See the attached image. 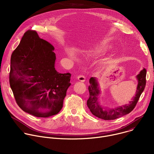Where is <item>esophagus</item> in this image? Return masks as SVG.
Wrapping results in <instances>:
<instances>
[{
	"instance_id": "obj_1",
	"label": "esophagus",
	"mask_w": 154,
	"mask_h": 154,
	"mask_svg": "<svg viewBox=\"0 0 154 154\" xmlns=\"http://www.w3.org/2000/svg\"><path fill=\"white\" fill-rule=\"evenodd\" d=\"M77 79L80 81V82H84L85 81V76L83 75H79L77 77Z\"/></svg>"
}]
</instances>
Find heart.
I'll return each mask as SVG.
<instances>
[{
    "label": "heart",
    "instance_id": "b5f03b06",
    "mask_svg": "<svg viewBox=\"0 0 154 154\" xmlns=\"http://www.w3.org/2000/svg\"><path fill=\"white\" fill-rule=\"evenodd\" d=\"M107 50V48L103 46H96L92 48H90L87 51V54L89 55H97L102 54L103 53H105ZM68 57L72 59V60H76L77 59V55L75 52L74 51H69L68 52Z\"/></svg>",
    "mask_w": 154,
    "mask_h": 154
}]
</instances>
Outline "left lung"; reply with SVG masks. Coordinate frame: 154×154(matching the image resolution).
<instances>
[{"label":"left lung","mask_w":154,"mask_h":154,"mask_svg":"<svg viewBox=\"0 0 154 154\" xmlns=\"http://www.w3.org/2000/svg\"><path fill=\"white\" fill-rule=\"evenodd\" d=\"M146 70L143 68L137 75L138 85L135 96L129 103L116 106L112 108L102 106L100 103L99 96L100 94L97 79L91 77L90 79V85L88 87L90 97L87 100V105L92 114L96 117L103 120H113L119 117L128 114L134 109L139 98L143 92L146 86Z\"/></svg>","instance_id":"1"}]
</instances>
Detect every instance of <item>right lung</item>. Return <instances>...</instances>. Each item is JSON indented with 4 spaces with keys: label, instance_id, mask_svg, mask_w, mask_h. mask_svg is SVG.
<instances>
[{
    "label": "right lung",
    "instance_id": "obj_1",
    "mask_svg": "<svg viewBox=\"0 0 154 154\" xmlns=\"http://www.w3.org/2000/svg\"><path fill=\"white\" fill-rule=\"evenodd\" d=\"M54 49L36 32L28 30L11 57L9 80L16 103L36 117L58 113L71 85L70 73L60 74L55 69Z\"/></svg>",
    "mask_w": 154,
    "mask_h": 154
}]
</instances>
